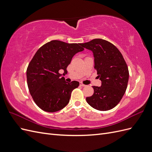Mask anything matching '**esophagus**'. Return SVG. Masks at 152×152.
<instances>
[{"mask_svg":"<svg viewBox=\"0 0 152 152\" xmlns=\"http://www.w3.org/2000/svg\"><path fill=\"white\" fill-rule=\"evenodd\" d=\"M79 85H80V86H82V87H85V86H86V85H85V84H82V82H80Z\"/></svg>","mask_w":152,"mask_h":152,"instance_id":"1","label":"esophagus"}]
</instances>
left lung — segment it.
<instances>
[{"mask_svg": "<svg viewBox=\"0 0 152 152\" xmlns=\"http://www.w3.org/2000/svg\"><path fill=\"white\" fill-rule=\"evenodd\" d=\"M81 45L93 51L94 68L102 81L100 87L93 86L94 94L86 98L87 102L100 111L111 110L126 91L129 76L127 64L119 50L107 40L95 39Z\"/></svg>", "mask_w": 152, "mask_h": 152, "instance_id": "8db88e82", "label": "left lung"}]
</instances>
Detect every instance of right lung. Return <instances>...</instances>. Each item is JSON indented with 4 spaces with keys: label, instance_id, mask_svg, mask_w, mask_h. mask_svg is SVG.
Wrapping results in <instances>:
<instances>
[{
    "label": "right lung",
    "instance_id": "add662e5",
    "mask_svg": "<svg viewBox=\"0 0 152 152\" xmlns=\"http://www.w3.org/2000/svg\"><path fill=\"white\" fill-rule=\"evenodd\" d=\"M84 49L81 44L51 40L40 47L28 64L27 84L34 102L45 112H55L66 107L79 82H65L59 70L66 68L74 55Z\"/></svg>",
    "mask_w": 152,
    "mask_h": 152
}]
</instances>
